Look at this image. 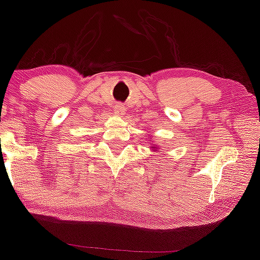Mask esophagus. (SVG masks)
Returning a JSON list of instances; mask_svg holds the SVG:
<instances>
[{
    "instance_id": "34e87169",
    "label": "esophagus",
    "mask_w": 260,
    "mask_h": 260,
    "mask_svg": "<svg viewBox=\"0 0 260 260\" xmlns=\"http://www.w3.org/2000/svg\"><path fill=\"white\" fill-rule=\"evenodd\" d=\"M114 111H115V114H116L117 116L122 117V116H124V114H125L126 109H125V107L121 105V103H118V105H116V106L114 107Z\"/></svg>"
}]
</instances>
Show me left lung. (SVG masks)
Instances as JSON below:
<instances>
[{
	"instance_id": "obj_1",
	"label": "left lung",
	"mask_w": 260,
	"mask_h": 260,
	"mask_svg": "<svg viewBox=\"0 0 260 260\" xmlns=\"http://www.w3.org/2000/svg\"><path fill=\"white\" fill-rule=\"evenodd\" d=\"M159 149H160V146H158V145H152V149H151V150H154V151H157V152H158Z\"/></svg>"
}]
</instances>
